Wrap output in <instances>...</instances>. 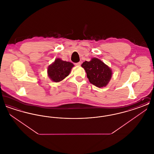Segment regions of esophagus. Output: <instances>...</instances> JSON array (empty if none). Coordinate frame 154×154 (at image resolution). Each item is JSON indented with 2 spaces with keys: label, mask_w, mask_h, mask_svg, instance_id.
Returning a JSON list of instances; mask_svg holds the SVG:
<instances>
[{
  "label": "esophagus",
  "mask_w": 154,
  "mask_h": 154,
  "mask_svg": "<svg viewBox=\"0 0 154 154\" xmlns=\"http://www.w3.org/2000/svg\"><path fill=\"white\" fill-rule=\"evenodd\" d=\"M75 66H80L81 65V62H77V63H75V64H74Z\"/></svg>",
  "instance_id": "1"
}]
</instances>
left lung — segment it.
Masks as SVG:
<instances>
[{"mask_svg":"<svg viewBox=\"0 0 154 154\" xmlns=\"http://www.w3.org/2000/svg\"><path fill=\"white\" fill-rule=\"evenodd\" d=\"M81 66L84 68L89 82L96 87L101 88L109 83L112 75L111 70L100 59L92 58L89 62H83Z\"/></svg>","mask_w":154,"mask_h":154,"instance_id":"obj_1","label":"left lung"}]
</instances>
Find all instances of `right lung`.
Returning <instances> with one entry per match:
<instances>
[{"label": "right lung", "instance_id": "right-lung-1", "mask_svg": "<svg viewBox=\"0 0 154 154\" xmlns=\"http://www.w3.org/2000/svg\"><path fill=\"white\" fill-rule=\"evenodd\" d=\"M73 66V64L71 62L57 59L48 68V76L53 81L59 82L69 74Z\"/></svg>", "mask_w": 154, "mask_h": 154}]
</instances>
